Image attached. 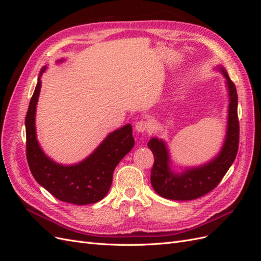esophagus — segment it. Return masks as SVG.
<instances>
[{
  "mask_svg": "<svg viewBox=\"0 0 261 261\" xmlns=\"http://www.w3.org/2000/svg\"><path fill=\"white\" fill-rule=\"evenodd\" d=\"M149 128V123L146 121H138L135 124V129L138 133H144Z\"/></svg>",
  "mask_w": 261,
  "mask_h": 261,
  "instance_id": "1",
  "label": "esophagus"
}]
</instances>
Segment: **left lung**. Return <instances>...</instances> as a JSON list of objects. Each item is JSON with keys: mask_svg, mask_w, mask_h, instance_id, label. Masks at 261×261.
<instances>
[{"mask_svg": "<svg viewBox=\"0 0 261 261\" xmlns=\"http://www.w3.org/2000/svg\"><path fill=\"white\" fill-rule=\"evenodd\" d=\"M225 78L228 93L226 134L222 148L212 160L180 172L172 170L169 148L163 139L152 137L148 147L154 156L150 180L154 192L172 200H192L208 194L217 187L235 160L239 150L240 125L238 117V92L223 66H218Z\"/></svg>", "mask_w": 261, "mask_h": 261, "instance_id": "obj_1", "label": "left lung"}]
</instances>
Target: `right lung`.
Segmentation results:
<instances>
[{"mask_svg":"<svg viewBox=\"0 0 261 261\" xmlns=\"http://www.w3.org/2000/svg\"><path fill=\"white\" fill-rule=\"evenodd\" d=\"M61 59L58 63L63 62ZM46 65L40 70L38 83L25 120L27 161L35 179L55 198L74 204H89L103 199L112 184L116 165L135 144L133 127L126 124L105 138L94 151L76 164L64 165L53 161L41 149L36 133V109L41 89L40 78Z\"/></svg>","mask_w":261,"mask_h":261,"instance_id":"obj_1","label":"right lung"}]
</instances>
